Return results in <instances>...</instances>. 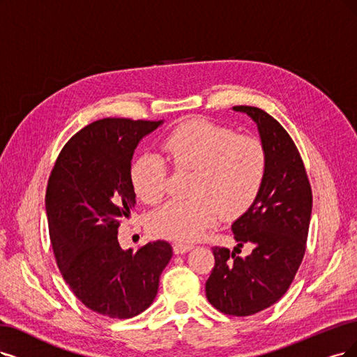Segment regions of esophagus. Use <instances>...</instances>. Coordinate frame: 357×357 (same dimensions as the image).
Segmentation results:
<instances>
[{
    "label": "esophagus",
    "mask_w": 357,
    "mask_h": 357,
    "mask_svg": "<svg viewBox=\"0 0 357 357\" xmlns=\"http://www.w3.org/2000/svg\"><path fill=\"white\" fill-rule=\"evenodd\" d=\"M192 244H185V243H175L174 244V253L175 255H183L190 252V250H192Z\"/></svg>",
    "instance_id": "esophagus-1"
}]
</instances>
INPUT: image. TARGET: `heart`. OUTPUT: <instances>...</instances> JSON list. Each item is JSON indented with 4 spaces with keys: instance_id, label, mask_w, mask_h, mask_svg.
Segmentation results:
<instances>
[{
    "instance_id": "heart-1",
    "label": "heart",
    "mask_w": 357,
    "mask_h": 357,
    "mask_svg": "<svg viewBox=\"0 0 357 357\" xmlns=\"http://www.w3.org/2000/svg\"><path fill=\"white\" fill-rule=\"evenodd\" d=\"M162 150L178 172L194 170L192 199L170 200L150 218L151 231L163 238L195 241L219 215L225 220L243 216L265 183L268 154L263 142L207 119L178 125L163 139ZM129 178L147 204L158 203L167 191V166L154 154L135 158Z\"/></svg>"
}]
</instances>
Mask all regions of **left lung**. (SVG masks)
<instances>
[{"label":"left lung","mask_w":357,"mask_h":357,"mask_svg":"<svg viewBox=\"0 0 357 357\" xmlns=\"http://www.w3.org/2000/svg\"><path fill=\"white\" fill-rule=\"evenodd\" d=\"M257 123L268 154L263 188L253 207L232 223L234 252L213 247L206 296L219 312L250 316L275 305L291 285L306 252L312 188L305 163L282 125L265 110L235 105ZM254 250L238 257L245 244Z\"/></svg>","instance_id":"1"}]
</instances>
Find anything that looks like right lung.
I'll return each instance as SVG.
<instances>
[{
    "instance_id": "right-lung-1",
    "label": "right lung",
    "mask_w": 357,
    "mask_h": 357,
    "mask_svg": "<svg viewBox=\"0 0 357 357\" xmlns=\"http://www.w3.org/2000/svg\"><path fill=\"white\" fill-rule=\"evenodd\" d=\"M160 125L125 117L89 123L66 142L47 183L50 240L63 280L88 309L113 319L134 318L151 305L172 257L167 241L135 253L117 241L137 204L132 155Z\"/></svg>"
}]
</instances>
